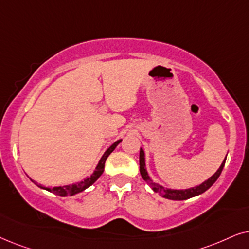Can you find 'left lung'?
Wrapping results in <instances>:
<instances>
[{"instance_id": "obj_1", "label": "left lung", "mask_w": 249, "mask_h": 249, "mask_svg": "<svg viewBox=\"0 0 249 249\" xmlns=\"http://www.w3.org/2000/svg\"><path fill=\"white\" fill-rule=\"evenodd\" d=\"M225 159H227V157H225ZM225 159L223 160V163L221 164L220 168H218V170L215 172V173L212 175L208 180L203 182L201 184L197 185V187L190 188V189H184V190H174V189H167V188L161 187V185H159L158 183H155V182L151 180L150 177H149L148 172H147V168H145L144 151H143V149L141 148L140 149V173H141L142 178H143V180L149 184V187H150L155 192H157V194L160 195V196H163L164 198H167V199H172V200H185V199H189V198L196 197V196H198V195H201L203 192L208 190V189H210L212 185L215 183V181L217 180L218 177H220L222 170H223L224 164H225Z\"/></svg>"}]
</instances>
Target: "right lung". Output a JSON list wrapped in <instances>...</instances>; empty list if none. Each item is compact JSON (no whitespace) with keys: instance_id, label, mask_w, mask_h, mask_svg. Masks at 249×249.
<instances>
[{"instance_id":"1","label":"right lung","mask_w":249,"mask_h":249,"mask_svg":"<svg viewBox=\"0 0 249 249\" xmlns=\"http://www.w3.org/2000/svg\"><path fill=\"white\" fill-rule=\"evenodd\" d=\"M121 141L122 140H117L115 142V143H112L110 147H109L107 150H106L105 154L102 155L101 159L99 160L97 167H95V171L91 174V177L86 178L83 181L78 182V183H75V184H71V185H62V187L46 188V187H42V185L39 184L38 187L42 188V189H45V190H48L50 192H52V194H55V195H58V196H61V197L72 196V195H76V194H78V192H82L83 190H85L86 188H89L90 185L93 184L94 182L101 177V174L104 173V170H105L106 159H107L108 156L115 150V148L117 147L119 143H121Z\"/></svg>"}]
</instances>
